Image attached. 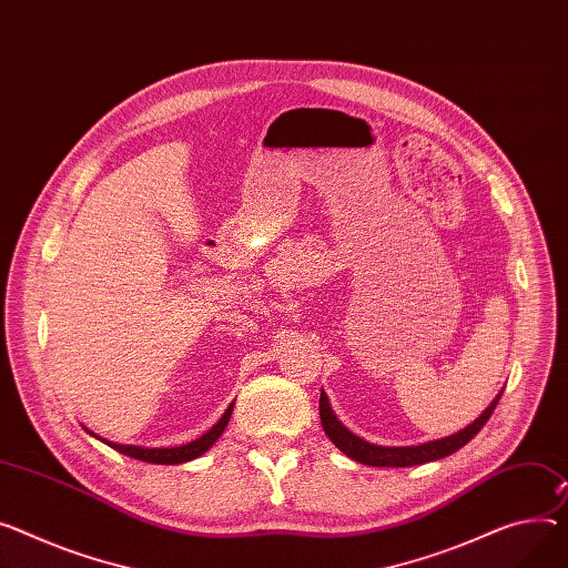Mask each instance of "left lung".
<instances>
[{
  "mask_svg": "<svg viewBox=\"0 0 568 568\" xmlns=\"http://www.w3.org/2000/svg\"><path fill=\"white\" fill-rule=\"evenodd\" d=\"M500 396H503V390L496 396V400L485 409V414H479V418H475L468 427L459 429L457 434H450V436H446V439L427 442V444H420V446H400V448H396V446H375V444L364 442L362 436L353 434L332 412L325 390H321V405L318 407H321V423H323L325 434L329 436V442L343 455H347L359 464H366V466H394V468H398V466L427 464V462L442 459V457H448V455L457 453L462 446H466L473 439V436L479 429L485 427V423L491 418Z\"/></svg>",
  "mask_w": 568,
  "mask_h": 568,
  "instance_id": "obj_1",
  "label": "left lung"
}]
</instances>
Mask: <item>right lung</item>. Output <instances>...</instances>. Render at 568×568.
<instances>
[{"label":"right lung","mask_w":568,"mask_h":568,"mask_svg":"<svg viewBox=\"0 0 568 568\" xmlns=\"http://www.w3.org/2000/svg\"><path fill=\"white\" fill-rule=\"evenodd\" d=\"M232 409H234V403L225 409L223 418L217 420L206 434H202L200 439L191 442V444H184V446H174V448H143V446H124V444H113V442H106L102 439V436H98L95 432L85 429L91 436H95V439L104 442L106 446H111L113 450L126 455V457H134V459H141V462H148V464H184V462H191L200 455H204L215 442L217 436H221L230 423V416H232Z\"/></svg>","instance_id":"add662e5"}]
</instances>
